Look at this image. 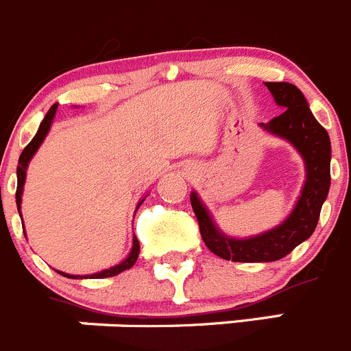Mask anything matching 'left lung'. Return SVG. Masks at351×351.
<instances>
[{"mask_svg": "<svg viewBox=\"0 0 351 351\" xmlns=\"http://www.w3.org/2000/svg\"><path fill=\"white\" fill-rule=\"evenodd\" d=\"M273 99L284 111L259 123L265 132L287 141L304 162V179L301 195L291 214L271 230L247 239H234L223 233L214 217L191 191V207L200 224L205 245L215 256L237 263H271L287 256L311 237L320 217V210L330 188V139L326 128L315 120L303 92L287 82H266Z\"/></svg>", "mask_w": 351, "mask_h": 351, "instance_id": "left-lung-1", "label": "left lung"}]
</instances>
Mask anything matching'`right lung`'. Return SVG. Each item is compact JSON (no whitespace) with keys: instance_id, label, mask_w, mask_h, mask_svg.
Listing matches in <instances>:
<instances>
[{"instance_id":"right-lung-1","label":"right lung","mask_w":351,"mask_h":351,"mask_svg":"<svg viewBox=\"0 0 351 351\" xmlns=\"http://www.w3.org/2000/svg\"><path fill=\"white\" fill-rule=\"evenodd\" d=\"M56 111H57V104H53L50 108V111L45 114L43 121L40 123V128H38L36 136L33 137V141L27 144V146L24 147V151H22L21 158H19V167H17V193H15V202H17V210L19 214H21L22 217V212H21V207H22V193H24V184H25V173H27V167H29V162L33 160V156L36 154V151L40 149V146L43 144L45 137L48 136V132H50L51 128V123H53V118H56ZM146 200V197L143 198V200L137 204L136 207V212L137 208L143 205V202ZM25 234V231H24ZM139 240H137V237L134 234V239H132V249L130 252H128V256L125 257L123 261L118 263V265L111 266V268L108 269H102V271H97V273H92V275H69V273H64V271H59L57 269V273H60L62 276H67V278H108V276H114L118 275V273L125 271V269H130L132 266L136 265L137 257H139Z\"/></svg>"}]
</instances>
